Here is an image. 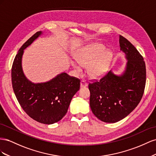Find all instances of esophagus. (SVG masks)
<instances>
[{
  "label": "esophagus",
  "mask_w": 156,
  "mask_h": 156,
  "mask_svg": "<svg viewBox=\"0 0 156 156\" xmlns=\"http://www.w3.org/2000/svg\"><path fill=\"white\" fill-rule=\"evenodd\" d=\"M87 86V83L84 80H82L80 82V87L83 88V87H86Z\"/></svg>",
  "instance_id": "34e87169"
}]
</instances>
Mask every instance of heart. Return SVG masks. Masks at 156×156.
<instances>
[{
	"mask_svg": "<svg viewBox=\"0 0 156 156\" xmlns=\"http://www.w3.org/2000/svg\"><path fill=\"white\" fill-rule=\"evenodd\" d=\"M105 46L93 44L84 46L76 53V61L73 65L78 73L82 72V66H87V72L93 79L101 78L107 73L112 60V52L105 50Z\"/></svg>",
	"mask_w": 156,
	"mask_h": 156,
	"instance_id": "b5f03b06",
	"label": "heart"
}]
</instances>
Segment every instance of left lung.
I'll use <instances>...</instances> for the list:
<instances>
[{"label":"left lung","instance_id":"1","mask_svg":"<svg viewBox=\"0 0 156 156\" xmlns=\"http://www.w3.org/2000/svg\"><path fill=\"white\" fill-rule=\"evenodd\" d=\"M119 42L127 61L125 70L119 75L110 70L100 81L89 84L92 112L106 123H115L127 116L140 103L145 88L143 57L121 35Z\"/></svg>","mask_w":156,"mask_h":156}]
</instances>
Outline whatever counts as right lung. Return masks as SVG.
I'll return each mask as SVG.
<instances>
[{"label": "right lung", "mask_w": 156, "mask_h": 156, "mask_svg": "<svg viewBox=\"0 0 156 156\" xmlns=\"http://www.w3.org/2000/svg\"><path fill=\"white\" fill-rule=\"evenodd\" d=\"M42 34L37 32L19 50L12 68V83L21 108L31 118L44 124L59 122L67 112L70 101L79 90L80 80L65 73L50 81L33 83L27 78L22 68L24 50Z\"/></svg>", "instance_id": "obj_1"}]
</instances>
